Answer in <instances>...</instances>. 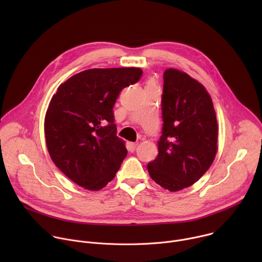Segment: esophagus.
Returning <instances> with one entry per match:
<instances>
[{"instance_id": "34e87169", "label": "esophagus", "mask_w": 262, "mask_h": 262, "mask_svg": "<svg viewBox=\"0 0 262 262\" xmlns=\"http://www.w3.org/2000/svg\"><path fill=\"white\" fill-rule=\"evenodd\" d=\"M137 146H138V143H129V149H130L132 151L135 150Z\"/></svg>"}]
</instances>
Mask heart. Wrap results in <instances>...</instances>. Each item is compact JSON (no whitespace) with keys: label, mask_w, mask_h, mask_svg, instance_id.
<instances>
[{"label":"heart","mask_w":262,"mask_h":262,"mask_svg":"<svg viewBox=\"0 0 262 262\" xmlns=\"http://www.w3.org/2000/svg\"><path fill=\"white\" fill-rule=\"evenodd\" d=\"M149 85H155V83H154V81H152V80L149 81Z\"/></svg>","instance_id":"obj_1"}]
</instances>
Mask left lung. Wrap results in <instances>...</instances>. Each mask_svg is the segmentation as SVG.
<instances>
[{"mask_svg": "<svg viewBox=\"0 0 262 262\" xmlns=\"http://www.w3.org/2000/svg\"><path fill=\"white\" fill-rule=\"evenodd\" d=\"M163 89L159 155L147 169L162 188L177 192L198 181L211 166L217 121L210 95L188 73L167 69Z\"/></svg>", "mask_w": 262, "mask_h": 262, "instance_id": "left-lung-1", "label": "left lung"}]
</instances>
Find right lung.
I'll return each instance as SVG.
<instances>
[{"label": "right lung", "instance_id": "right-lung-1", "mask_svg": "<svg viewBox=\"0 0 262 262\" xmlns=\"http://www.w3.org/2000/svg\"><path fill=\"white\" fill-rule=\"evenodd\" d=\"M142 73L136 67L87 69L61 84L52 97L45 119L49 154L84 189H102L125 159L113 106L121 90L137 83Z\"/></svg>", "mask_w": 262, "mask_h": 262}]
</instances>
